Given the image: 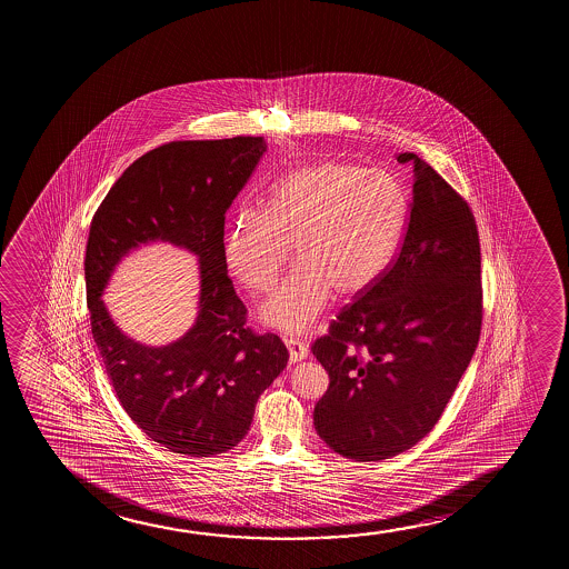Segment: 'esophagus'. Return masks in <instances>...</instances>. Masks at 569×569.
<instances>
[{
	"label": "esophagus",
	"instance_id": "34e87169",
	"mask_svg": "<svg viewBox=\"0 0 569 569\" xmlns=\"http://www.w3.org/2000/svg\"><path fill=\"white\" fill-rule=\"evenodd\" d=\"M283 342L288 346L291 363H297V361L307 358V351H309L307 350V343L301 342L299 338H283Z\"/></svg>",
	"mask_w": 569,
	"mask_h": 569
}]
</instances>
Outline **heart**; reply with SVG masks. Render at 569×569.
I'll use <instances>...</instances> for the list:
<instances>
[{"mask_svg": "<svg viewBox=\"0 0 569 569\" xmlns=\"http://www.w3.org/2000/svg\"><path fill=\"white\" fill-rule=\"evenodd\" d=\"M408 221L410 198L392 174L328 159L283 174L264 211H237L223 234V260L234 280L264 293L296 247L297 264L258 315L266 327L299 335L332 289L358 296L387 272Z\"/></svg>", "mask_w": 569, "mask_h": 569, "instance_id": "b5f03b06", "label": "heart"}]
</instances>
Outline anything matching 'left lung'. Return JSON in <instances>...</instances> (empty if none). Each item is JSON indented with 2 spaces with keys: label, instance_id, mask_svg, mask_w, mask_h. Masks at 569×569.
<instances>
[{
  "label": "left lung",
  "instance_id": "left-lung-1",
  "mask_svg": "<svg viewBox=\"0 0 569 569\" xmlns=\"http://www.w3.org/2000/svg\"><path fill=\"white\" fill-rule=\"evenodd\" d=\"M410 221L397 260L312 343L330 377L320 439L346 459H390L441 418L482 328L480 241L468 203L413 153Z\"/></svg>",
  "mask_w": 569,
  "mask_h": 569
}]
</instances>
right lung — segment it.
<instances>
[{"instance_id": "add662e5", "label": "right lung", "mask_w": 569, "mask_h": 569, "mask_svg": "<svg viewBox=\"0 0 569 569\" xmlns=\"http://www.w3.org/2000/svg\"><path fill=\"white\" fill-rule=\"evenodd\" d=\"M264 138L171 141L133 161L94 213L86 252L91 332L133 423L188 457L233 449L249 433L258 397L288 366L276 335L247 327L223 260L226 211L264 156ZM199 257L196 325L167 347L126 337L100 297L119 260L149 241Z\"/></svg>"}]
</instances>
